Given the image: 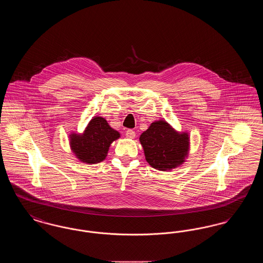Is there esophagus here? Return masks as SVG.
I'll return each instance as SVG.
<instances>
[{"instance_id":"obj_1","label":"esophagus","mask_w":263,"mask_h":263,"mask_svg":"<svg viewBox=\"0 0 263 263\" xmlns=\"http://www.w3.org/2000/svg\"><path fill=\"white\" fill-rule=\"evenodd\" d=\"M125 135L126 137L129 138V139H134L135 136H136V133H135V131H134V130H132V129H128V130L126 131Z\"/></svg>"}]
</instances>
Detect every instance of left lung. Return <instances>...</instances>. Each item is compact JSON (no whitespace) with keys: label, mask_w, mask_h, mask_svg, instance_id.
Here are the masks:
<instances>
[{"label":"left lung","mask_w":263,"mask_h":263,"mask_svg":"<svg viewBox=\"0 0 263 263\" xmlns=\"http://www.w3.org/2000/svg\"><path fill=\"white\" fill-rule=\"evenodd\" d=\"M146 161L152 167L166 172L185 162L189 152V136L177 132L165 120L151 124L140 136Z\"/></svg>","instance_id":"obj_1"}]
</instances>
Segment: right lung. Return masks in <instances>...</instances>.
<instances>
[{
	"mask_svg": "<svg viewBox=\"0 0 263 263\" xmlns=\"http://www.w3.org/2000/svg\"><path fill=\"white\" fill-rule=\"evenodd\" d=\"M119 137V132L108 125L103 117L95 116L83 134L70 135V147L81 162L99 163L106 158L113 141Z\"/></svg>",
	"mask_w": 263,
	"mask_h": 263,
	"instance_id": "right-lung-1",
	"label": "right lung"
}]
</instances>
